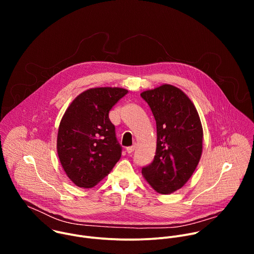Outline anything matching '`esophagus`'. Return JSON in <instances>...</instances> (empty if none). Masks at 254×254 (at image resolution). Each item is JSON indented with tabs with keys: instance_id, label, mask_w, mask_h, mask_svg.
<instances>
[{
	"instance_id": "1",
	"label": "esophagus",
	"mask_w": 254,
	"mask_h": 254,
	"mask_svg": "<svg viewBox=\"0 0 254 254\" xmlns=\"http://www.w3.org/2000/svg\"><path fill=\"white\" fill-rule=\"evenodd\" d=\"M134 149H135V146H131V147H127V152L128 153V154H131L133 151H134Z\"/></svg>"
}]
</instances>
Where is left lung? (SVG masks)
I'll use <instances>...</instances> for the list:
<instances>
[{"label":"left lung","mask_w":254,"mask_h":254,"mask_svg":"<svg viewBox=\"0 0 254 254\" xmlns=\"http://www.w3.org/2000/svg\"><path fill=\"white\" fill-rule=\"evenodd\" d=\"M140 96L149 104L157 125L156 155L141 173L157 192L171 194L186 184L200 161L201 121L189 97L173 85L164 84Z\"/></svg>","instance_id":"left-lung-1"}]
</instances>
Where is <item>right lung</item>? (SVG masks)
I'll return each mask as SVG.
<instances>
[{
	"label": "right lung",
	"mask_w": 254,
	"mask_h": 254,
	"mask_svg": "<svg viewBox=\"0 0 254 254\" xmlns=\"http://www.w3.org/2000/svg\"><path fill=\"white\" fill-rule=\"evenodd\" d=\"M127 89L98 87L79 94L67 108L58 129L60 163L75 185L91 188L122 157L116 127L108 113Z\"/></svg>",
	"instance_id": "obj_1"
}]
</instances>
